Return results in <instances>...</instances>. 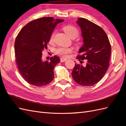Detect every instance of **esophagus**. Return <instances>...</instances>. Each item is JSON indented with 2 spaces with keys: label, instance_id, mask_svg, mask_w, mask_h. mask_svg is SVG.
<instances>
[{
  "label": "esophagus",
  "instance_id": "obj_1",
  "mask_svg": "<svg viewBox=\"0 0 126 126\" xmlns=\"http://www.w3.org/2000/svg\"><path fill=\"white\" fill-rule=\"evenodd\" d=\"M66 60L67 59H66V58H65L62 57V58H61L60 61H61V62H65V61H66Z\"/></svg>",
  "mask_w": 126,
  "mask_h": 126
}]
</instances>
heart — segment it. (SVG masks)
Returning a JSON list of instances; mask_svg holds the SVG:
<instances>
[{
  "instance_id": "b5f03b06",
  "label": "heart",
  "mask_w": 126,
  "mask_h": 126,
  "mask_svg": "<svg viewBox=\"0 0 126 126\" xmlns=\"http://www.w3.org/2000/svg\"><path fill=\"white\" fill-rule=\"evenodd\" d=\"M64 30L65 33L71 38V39H75L77 37L79 34V31L78 29L75 26L72 25H68L64 27ZM56 31H54L50 35L49 39V41L51 43H53L55 41V36L56 34ZM72 51V49L70 48L66 47H60L56 49L55 51V53L59 56H62L63 57H67L68 55L71 53Z\"/></svg>"
}]
</instances>
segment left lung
Wrapping results in <instances>:
<instances>
[{
  "instance_id": "8db88e82",
  "label": "left lung",
  "mask_w": 126,
  "mask_h": 126,
  "mask_svg": "<svg viewBox=\"0 0 126 126\" xmlns=\"http://www.w3.org/2000/svg\"><path fill=\"white\" fill-rule=\"evenodd\" d=\"M81 30L84 44L79 49L77 59L85 66L76 64L72 71L74 80L82 86H90L99 82L106 74L110 65L111 46L106 33L100 26L86 19L77 21Z\"/></svg>"
}]
</instances>
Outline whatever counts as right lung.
I'll return each mask as SVG.
<instances>
[{"instance_id": "obj_1", "label": "right lung", "mask_w": 126, "mask_h": 126, "mask_svg": "<svg viewBox=\"0 0 126 126\" xmlns=\"http://www.w3.org/2000/svg\"><path fill=\"white\" fill-rule=\"evenodd\" d=\"M63 21L52 17H41L28 23L17 34L14 43L17 69L32 85L43 86L53 80L54 69L60 58L54 56L50 61L43 62L42 52L47 49L50 36L57 23Z\"/></svg>"}]
</instances>
